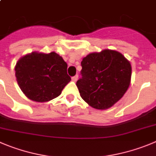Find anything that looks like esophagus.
<instances>
[{
  "mask_svg": "<svg viewBox=\"0 0 156 156\" xmlns=\"http://www.w3.org/2000/svg\"><path fill=\"white\" fill-rule=\"evenodd\" d=\"M78 75H76L75 76H74V77H72V78H71V80H72L73 81H76L77 80H78Z\"/></svg>",
  "mask_w": 156,
  "mask_h": 156,
  "instance_id": "obj_1",
  "label": "esophagus"
}]
</instances>
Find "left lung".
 Segmentation results:
<instances>
[{"label":"left lung","instance_id":"8db88e82","mask_svg":"<svg viewBox=\"0 0 156 156\" xmlns=\"http://www.w3.org/2000/svg\"><path fill=\"white\" fill-rule=\"evenodd\" d=\"M81 64V78L76 85L82 99L94 108H111L127 91L132 66L120 52L109 49L93 52Z\"/></svg>","mask_w":156,"mask_h":156}]
</instances>
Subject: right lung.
<instances>
[{
    "instance_id": "1",
    "label": "right lung",
    "mask_w": 156,
    "mask_h": 156,
    "mask_svg": "<svg viewBox=\"0 0 156 156\" xmlns=\"http://www.w3.org/2000/svg\"><path fill=\"white\" fill-rule=\"evenodd\" d=\"M68 65L55 52L34 51L21 57L15 65L18 86L25 96L37 102L57 98L71 81Z\"/></svg>"
}]
</instances>
